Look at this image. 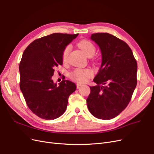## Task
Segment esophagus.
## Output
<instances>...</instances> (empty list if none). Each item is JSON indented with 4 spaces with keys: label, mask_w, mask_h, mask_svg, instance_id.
I'll return each instance as SVG.
<instances>
[{
    "label": "esophagus",
    "mask_w": 154,
    "mask_h": 154,
    "mask_svg": "<svg viewBox=\"0 0 154 154\" xmlns=\"http://www.w3.org/2000/svg\"><path fill=\"white\" fill-rule=\"evenodd\" d=\"M83 85H81V84H79V83H78L77 85H76V87H77V88L78 89V88H80L81 87H83Z\"/></svg>",
    "instance_id": "obj_1"
}]
</instances>
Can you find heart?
<instances>
[{
  "mask_svg": "<svg viewBox=\"0 0 154 154\" xmlns=\"http://www.w3.org/2000/svg\"><path fill=\"white\" fill-rule=\"evenodd\" d=\"M79 47L80 48L85 54L88 56H93L95 52V47L92 43L88 40H84L81 41L78 44ZM71 46L70 45H67L63 52V59L65 61L67 57V56L71 51ZM92 75V72L90 69H77L74 71L72 74L71 76L73 79H75L76 81L79 83H83L87 80V79Z\"/></svg>",
  "mask_w": 154,
  "mask_h": 154,
  "instance_id": "obj_1",
  "label": "heart"
}]
</instances>
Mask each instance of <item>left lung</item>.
Masks as SVG:
<instances>
[{
  "label": "left lung",
  "instance_id": "1",
  "mask_svg": "<svg viewBox=\"0 0 154 154\" xmlns=\"http://www.w3.org/2000/svg\"><path fill=\"white\" fill-rule=\"evenodd\" d=\"M90 39L100 49L102 63L93 80L97 85L90 87L87 106L95 118L111 119L131 100L137 83V63L130 47L115 36L98 33Z\"/></svg>",
  "mask_w": 154,
  "mask_h": 154
}]
</instances>
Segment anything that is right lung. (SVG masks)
<instances>
[{
	"mask_svg": "<svg viewBox=\"0 0 154 154\" xmlns=\"http://www.w3.org/2000/svg\"><path fill=\"white\" fill-rule=\"evenodd\" d=\"M78 34L53 33L34 40L24 51L19 66L20 89L27 106L40 118L52 120L63 115L76 84L63 80L57 85L52 76L63 63L66 46Z\"/></svg>",
	"mask_w": 154,
	"mask_h": 154,
	"instance_id": "add662e5",
	"label": "right lung"
}]
</instances>
